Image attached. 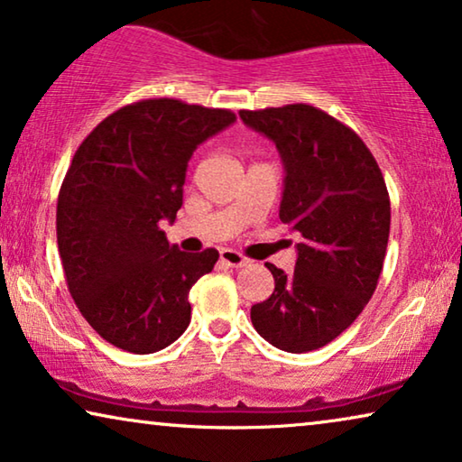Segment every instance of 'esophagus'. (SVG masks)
Listing matches in <instances>:
<instances>
[{
    "label": "esophagus",
    "instance_id": "esophagus-1",
    "mask_svg": "<svg viewBox=\"0 0 462 462\" xmlns=\"http://www.w3.org/2000/svg\"><path fill=\"white\" fill-rule=\"evenodd\" d=\"M220 263H225L226 266H233V269H239V266L247 264V258L244 254L231 250V247H225V250H220Z\"/></svg>",
    "mask_w": 462,
    "mask_h": 462
}]
</instances>
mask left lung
<instances>
[{
    "instance_id": "left-lung-1",
    "label": "left lung",
    "mask_w": 462,
    "mask_h": 462,
    "mask_svg": "<svg viewBox=\"0 0 462 462\" xmlns=\"http://www.w3.org/2000/svg\"><path fill=\"white\" fill-rule=\"evenodd\" d=\"M283 160L279 218L302 236L296 269L275 264V290L250 310L279 350L302 354L333 342L375 291L390 237V196L379 164L350 126L309 104L239 110Z\"/></svg>"
}]
</instances>
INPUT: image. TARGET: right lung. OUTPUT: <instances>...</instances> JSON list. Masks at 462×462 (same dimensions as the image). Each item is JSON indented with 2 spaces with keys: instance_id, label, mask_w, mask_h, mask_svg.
<instances>
[{
  "instance_id": "right-lung-1",
  "label": "right lung",
  "mask_w": 462,
  "mask_h": 462,
  "mask_svg": "<svg viewBox=\"0 0 462 462\" xmlns=\"http://www.w3.org/2000/svg\"><path fill=\"white\" fill-rule=\"evenodd\" d=\"M231 123V110L142 99L104 118L75 152L58 196L60 258L77 309L120 350L158 352L189 325L187 296L218 252H181L160 223L177 218L191 153Z\"/></svg>"
}]
</instances>
